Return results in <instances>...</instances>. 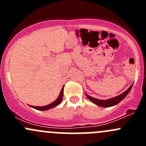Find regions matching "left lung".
Returning a JSON list of instances; mask_svg holds the SVG:
<instances>
[{
	"label": "left lung",
	"instance_id": "obj_1",
	"mask_svg": "<svg viewBox=\"0 0 146 146\" xmlns=\"http://www.w3.org/2000/svg\"><path fill=\"white\" fill-rule=\"evenodd\" d=\"M132 86H133V84H132V85H131L130 87H129V89H128L126 91H125L123 93L121 94L120 95L115 97V98H111V99L107 100H101L95 99V98H92V97L89 96V95H86V94H85V95H86L87 98H88V99L90 100L91 102H92L93 103H95V104H97V105L101 106V107H111V106L116 105V104H117L118 103L120 102L122 100L124 99L125 97H126V95H128V93L130 92V90H131V89Z\"/></svg>",
	"mask_w": 146,
	"mask_h": 146
}]
</instances>
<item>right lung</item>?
Here are the masks:
<instances>
[{
	"mask_svg": "<svg viewBox=\"0 0 146 146\" xmlns=\"http://www.w3.org/2000/svg\"><path fill=\"white\" fill-rule=\"evenodd\" d=\"M63 92H64V88H62V89H61V92H60V95H59V96H58V98H57V99L54 102L51 103V104H48V105L44 106V107H35V106L30 105V107H32V108L35 109V110H42V111H44V110H49V109L53 108V107L58 105V104L61 103V102L63 99V94H64Z\"/></svg>",
	"mask_w": 146,
	"mask_h": 146,
	"instance_id": "1",
	"label": "right lung"
}]
</instances>
